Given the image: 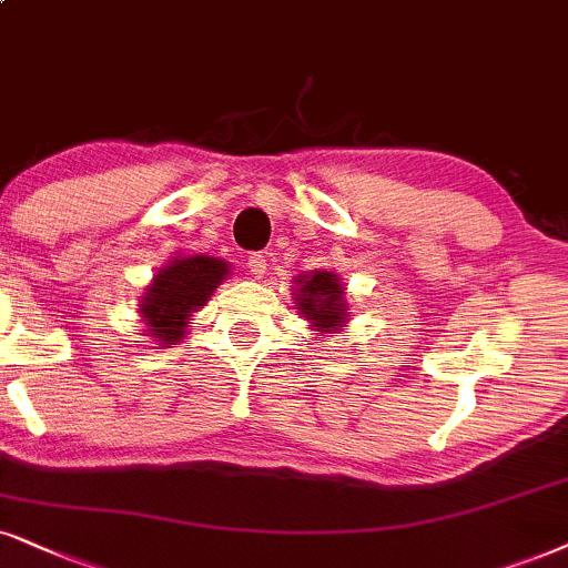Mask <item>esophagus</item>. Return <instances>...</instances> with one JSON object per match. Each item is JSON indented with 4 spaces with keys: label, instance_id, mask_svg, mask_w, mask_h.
<instances>
[{
    "label": "esophagus",
    "instance_id": "34e87169",
    "mask_svg": "<svg viewBox=\"0 0 568 568\" xmlns=\"http://www.w3.org/2000/svg\"><path fill=\"white\" fill-rule=\"evenodd\" d=\"M246 270H248V275L262 277L264 272H267V260H264V254H260V251H256V254H251L246 260Z\"/></svg>",
    "mask_w": 568,
    "mask_h": 568
}]
</instances>
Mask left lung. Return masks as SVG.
<instances>
[{
	"mask_svg": "<svg viewBox=\"0 0 568 568\" xmlns=\"http://www.w3.org/2000/svg\"><path fill=\"white\" fill-rule=\"evenodd\" d=\"M301 285L296 296V308L306 320H312V327L317 333H329L333 327H341L346 322V306H343V288L333 272H314L304 280H296Z\"/></svg>",
	"mask_w": 568,
	"mask_h": 568,
	"instance_id": "8db88e82",
	"label": "left lung"
}]
</instances>
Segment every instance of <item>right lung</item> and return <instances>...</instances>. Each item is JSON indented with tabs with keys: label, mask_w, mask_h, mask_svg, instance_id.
<instances>
[{
	"label": "right lung",
	"mask_w": 568,
	"mask_h": 568,
	"mask_svg": "<svg viewBox=\"0 0 568 568\" xmlns=\"http://www.w3.org/2000/svg\"><path fill=\"white\" fill-rule=\"evenodd\" d=\"M227 272V264L214 256H185L160 270L141 304L149 333L164 343L181 341L191 312L210 301Z\"/></svg>",
	"instance_id": "1"
}]
</instances>
